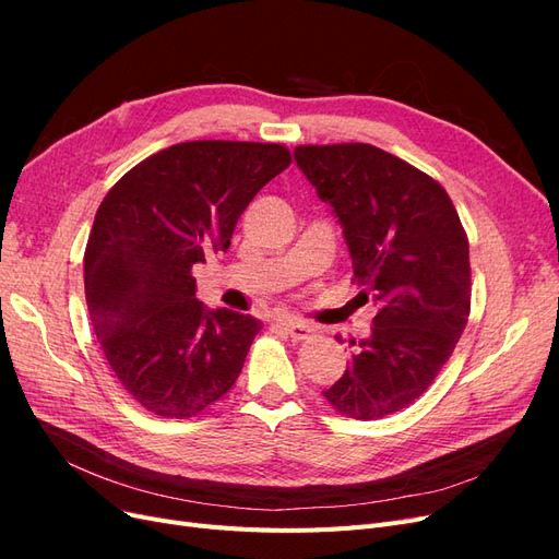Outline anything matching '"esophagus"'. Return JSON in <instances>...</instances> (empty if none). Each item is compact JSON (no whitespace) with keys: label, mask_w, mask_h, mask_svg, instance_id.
Returning <instances> with one entry per match:
<instances>
[{"label":"esophagus","mask_w":559,"mask_h":559,"mask_svg":"<svg viewBox=\"0 0 559 559\" xmlns=\"http://www.w3.org/2000/svg\"><path fill=\"white\" fill-rule=\"evenodd\" d=\"M277 326L286 333L292 335L294 341H308V337L312 335V326L302 324V321H294V319H280Z\"/></svg>","instance_id":"34e87169"}]
</instances>
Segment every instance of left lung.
<instances>
[{
  "label": "left lung",
  "mask_w": 559,
  "mask_h": 559,
  "mask_svg": "<svg viewBox=\"0 0 559 559\" xmlns=\"http://www.w3.org/2000/svg\"><path fill=\"white\" fill-rule=\"evenodd\" d=\"M296 163L343 226L368 337L324 399L354 419H380L427 392L471 312L468 238L436 179L386 151L349 144L296 146Z\"/></svg>",
  "instance_id": "1"
}]
</instances>
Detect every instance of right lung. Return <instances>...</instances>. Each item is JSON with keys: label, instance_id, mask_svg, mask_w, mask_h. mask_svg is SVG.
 Listing matches in <instances>:
<instances>
[{"label": "right lung", "instance_id": "1", "mask_svg": "<svg viewBox=\"0 0 559 559\" xmlns=\"http://www.w3.org/2000/svg\"><path fill=\"white\" fill-rule=\"evenodd\" d=\"M289 165L282 144L181 142L134 165L97 207L88 312L114 376L148 413L200 415L238 380L261 321L207 310L191 273L230 247L253 195Z\"/></svg>", "mask_w": 559, "mask_h": 559}]
</instances>
